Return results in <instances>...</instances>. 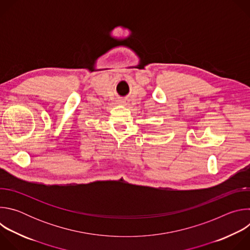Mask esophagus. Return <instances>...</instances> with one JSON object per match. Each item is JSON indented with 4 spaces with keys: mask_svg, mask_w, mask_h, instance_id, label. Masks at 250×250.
I'll return each mask as SVG.
<instances>
[{
    "mask_svg": "<svg viewBox=\"0 0 250 250\" xmlns=\"http://www.w3.org/2000/svg\"><path fill=\"white\" fill-rule=\"evenodd\" d=\"M120 103H122V104H125V101H124V100H121V101H120Z\"/></svg>",
    "mask_w": 250,
    "mask_h": 250,
    "instance_id": "34e87169",
    "label": "esophagus"
}]
</instances>
